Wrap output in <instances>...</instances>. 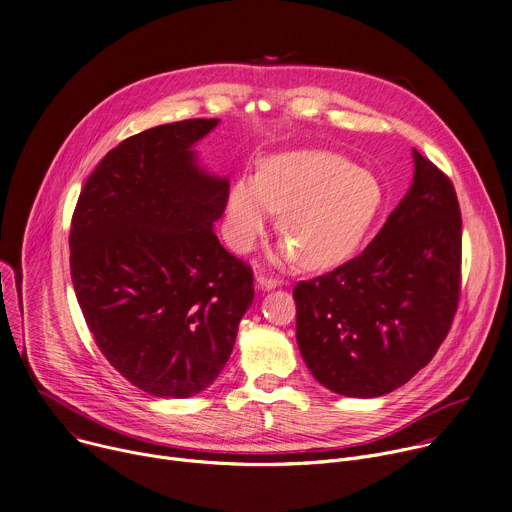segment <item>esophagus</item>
Listing matches in <instances>:
<instances>
[{"instance_id": "esophagus-1", "label": "esophagus", "mask_w": 512, "mask_h": 512, "mask_svg": "<svg viewBox=\"0 0 512 512\" xmlns=\"http://www.w3.org/2000/svg\"><path fill=\"white\" fill-rule=\"evenodd\" d=\"M256 285L264 291H270V289L278 287V278L268 276V274H256Z\"/></svg>"}]
</instances>
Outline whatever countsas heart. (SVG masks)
Masks as SVG:
<instances>
[{
  "label": "heart",
  "mask_w": 512,
  "mask_h": 512,
  "mask_svg": "<svg viewBox=\"0 0 512 512\" xmlns=\"http://www.w3.org/2000/svg\"><path fill=\"white\" fill-rule=\"evenodd\" d=\"M384 203L380 181L346 156L327 150H297L268 158L258 177L234 183L225 207V240L248 252L264 234L272 213L289 242L282 258L309 268L346 262L364 242Z\"/></svg>",
  "instance_id": "b5f03b06"
}]
</instances>
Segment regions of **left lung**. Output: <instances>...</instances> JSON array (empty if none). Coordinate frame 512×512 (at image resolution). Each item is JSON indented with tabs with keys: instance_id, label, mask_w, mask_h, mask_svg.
Instances as JSON below:
<instances>
[{
	"instance_id": "1",
	"label": "left lung",
	"mask_w": 512,
	"mask_h": 512,
	"mask_svg": "<svg viewBox=\"0 0 512 512\" xmlns=\"http://www.w3.org/2000/svg\"><path fill=\"white\" fill-rule=\"evenodd\" d=\"M415 177L362 254L297 282V344L329 390L372 399L425 368L456 317L462 213L449 177L413 150Z\"/></svg>"
}]
</instances>
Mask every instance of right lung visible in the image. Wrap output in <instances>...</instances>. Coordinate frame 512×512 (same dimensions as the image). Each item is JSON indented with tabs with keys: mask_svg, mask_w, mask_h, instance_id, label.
Wrapping results in <instances>:
<instances>
[{
	"mask_svg": "<svg viewBox=\"0 0 512 512\" xmlns=\"http://www.w3.org/2000/svg\"><path fill=\"white\" fill-rule=\"evenodd\" d=\"M217 120H183L126 138L89 175L71 219V278L107 362L162 399L205 390L230 358L254 299L250 264L215 232L227 179L191 146Z\"/></svg>",
	"mask_w": 512,
	"mask_h": 512,
	"instance_id": "right-lung-1",
	"label": "right lung"
}]
</instances>
